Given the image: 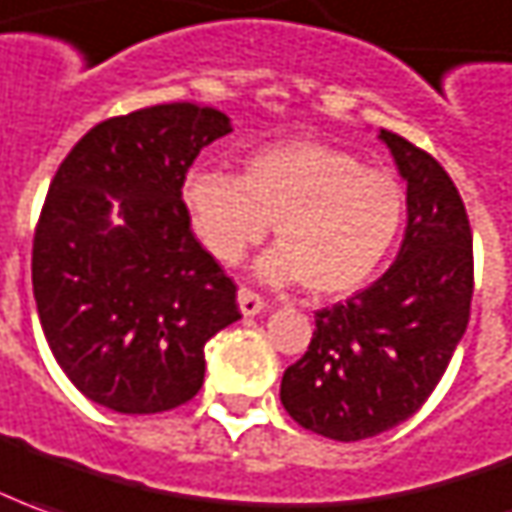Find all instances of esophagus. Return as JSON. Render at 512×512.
<instances>
[{"label":"esophagus","instance_id":"esophagus-1","mask_svg":"<svg viewBox=\"0 0 512 512\" xmlns=\"http://www.w3.org/2000/svg\"><path fill=\"white\" fill-rule=\"evenodd\" d=\"M238 305H241L243 316H255L266 308V300H263L257 291H252V288H246V285H243V288H238Z\"/></svg>","mask_w":512,"mask_h":512}]
</instances>
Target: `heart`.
Instances as JSON below:
<instances>
[{"label": "heart", "instance_id": "heart-1", "mask_svg": "<svg viewBox=\"0 0 512 512\" xmlns=\"http://www.w3.org/2000/svg\"><path fill=\"white\" fill-rule=\"evenodd\" d=\"M198 241L238 263L274 224L277 246L260 257L269 283H297L314 297L358 291L387 260L406 215L403 184L387 170L314 139L269 145L243 176L196 168L182 187Z\"/></svg>", "mask_w": 512, "mask_h": 512}]
</instances>
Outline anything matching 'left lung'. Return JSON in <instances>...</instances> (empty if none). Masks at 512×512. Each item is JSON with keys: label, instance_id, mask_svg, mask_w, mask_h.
<instances>
[{"label": "left lung", "instance_id": "obj_1", "mask_svg": "<svg viewBox=\"0 0 512 512\" xmlns=\"http://www.w3.org/2000/svg\"><path fill=\"white\" fill-rule=\"evenodd\" d=\"M406 179L395 263L347 302L316 311L314 339L280 384L302 429L339 443L395 429L429 401L471 316L474 238L443 165L381 128Z\"/></svg>", "mask_w": 512, "mask_h": 512}]
</instances>
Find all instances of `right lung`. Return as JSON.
I'll return each mask as SVG.
<instances>
[{
    "mask_svg": "<svg viewBox=\"0 0 512 512\" xmlns=\"http://www.w3.org/2000/svg\"><path fill=\"white\" fill-rule=\"evenodd\" d=\"M229 131L210 106H148L86 131L50 182L33 294L52 356L89 401L123 415L182 406L204 384V344L241 319L238 285L182 198L201 148Z\"/></svg>",
    "mask_w": 512,
    "mask_h": 512,
    "instance_id": "1",
    "label": "right lung"
}]
</instances>
